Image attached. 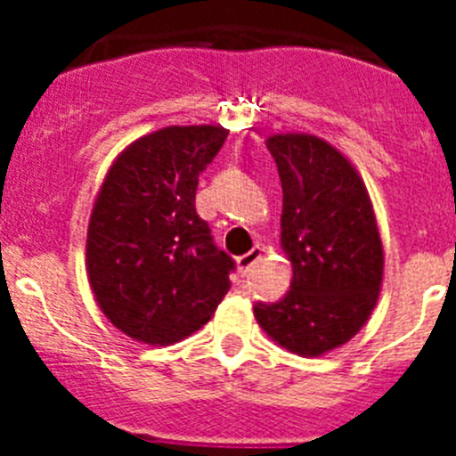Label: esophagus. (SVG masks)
I'll return each instance as SVG.
<instances>
[{
  "label": "esophagus",
  "instance_id": "1",
  "mask_svg": "<svg viewBox=\"0 0 456 456\" xmlns=\"http://www.w3.org/2000/svg\"><path fill=\"white\" fill-rule=\"evenodd\" d=\"M260 257H263V248H260V247H253L251 251L237 257V269H240L241 276H247V273L251 272L253 265H256Z\"/></svg>",
  "mask_w": 456,
  "mask_h": 456
}]
</instances>
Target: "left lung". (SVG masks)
I'll use <instances>...</instances> for the list:
<instances>
[{
	"instance_id": "8db88e82",
	"label": "left lung",
	"mask_w": 456,
	"mask_h": 456,
	"mask_svg": "<svg viewBox=\"0 0 456 456\" xmlns=\"http://www.w3.org/2000/svg\"><path fill=\"white\" fill-rule=\"evenodd\" d=\"M267 151L283 187L281 241L292 283L253 313L278 345L320 356L356 336L377 304L384 276L377 219L363 180L326 141L276 134Z\"/></svg>"
}]
</instances>
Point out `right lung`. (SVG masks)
I'll list each match as a JSON object with an SVG mask.
<instances>
[{
  "mask_svg": "<svg viewBox=\"0 0 456 456\" xmlns=\"http://www.w3.org/2000/svg\"><path fill=\"white\" fill-rule=\"evenodd\" d=\"M228 130L164 127L109 168L93 208L86 267L109 322L148 345L199 331L231 289L235 260L196 212L199 175Z\"/></svg>",
  "mask_w": 456,
  "mask_h": 456,
  "instance_id": "right-lung-1",
  "label": "right lung"
}]
</instances>
